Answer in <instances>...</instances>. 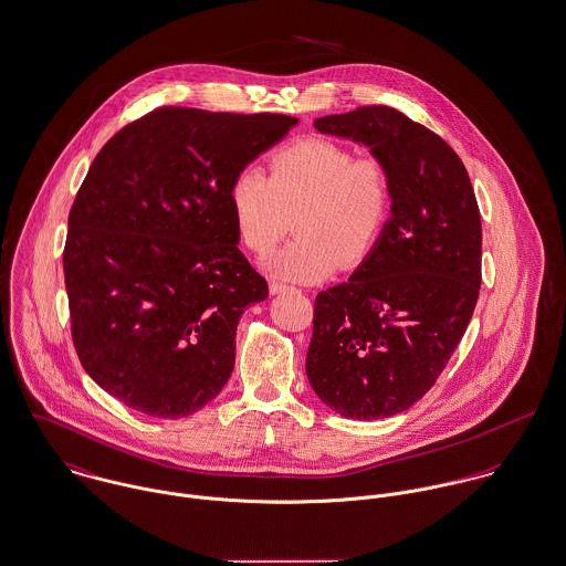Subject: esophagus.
<instances>
[{
  "mask_svg": "<svg viewBox=\"0 0 566 566\" xmlns=\"http://www.w3.org/2000/svg\"><path fill=\"white\" fill-rule=\"evenodd\" d=\"M285 292H292V287L283 285V283H270V294H285Z\"/></svg>",
  "mask_w": 566,
  "mask_h": 566,
  "instance_id": "obj_1",
  "label": "esophagus"
}]
</instances>
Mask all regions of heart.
<instances>
[{
	"label": "heart",
	"mask_w": 566,
	"mask_h": 566,
	"mask_svg": "<svg viewBox=\"0 0 566 566\" xmlns=\"http://www.w3.org/2000/svg\"><path fill=\"white\" fill-rule=\"evenodd\" d=\"M394 184L378 159H357L328 138H303L270 157V177L255 166L235 172L229 207L240 242L259 258L290 231L298 235L268 259L265 270L292 283H319L337 265L353 268L382 235Z\"/></svg>",
	"instance_id": "heart-1"
}]
</instances>
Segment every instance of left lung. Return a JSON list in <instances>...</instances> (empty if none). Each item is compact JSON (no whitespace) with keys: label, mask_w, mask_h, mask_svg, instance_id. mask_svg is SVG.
Listing matches in <instances>:
<instances>
[{"label":"left lung","mask_w":566,"mask_h":566,"mask_svg":"<svg viewBox=\"0 0 566 566\" xmlns=\"http://www.w3.org/2000/svg\"><path fill=\"white\" fill-rule=\"evenodd\" d=\"M382 161L391 218L346 283L313 307L307 378L342 417L411 409L463 339L482 281L480 209L461 157L434 132L387 105L315 118Z\"/></svg>","instance_id":"obj_1"}]
</instances>
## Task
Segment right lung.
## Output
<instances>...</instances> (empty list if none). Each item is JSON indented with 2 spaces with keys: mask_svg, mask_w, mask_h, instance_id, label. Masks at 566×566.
Listing matches in <instances>:
<instances>
[{
  "mask_svg": "<svg viewBox=\"0 0 566 566\" xmlns=\"http://www.w3.org/2000/svg\"><path fill=\"white\" fill-rule=\"evenodd\" d=\"M298 118L157 107L114 134L69 213L75 353L134 411L179 419L227 385L235 331L268 283L238 249L235 172Z\"/></svg>",
  "mask_w": 566,
  "mask_h": 566,
  "instance_id": "add662e5",
  "label": "right lung"
}]
</instances>
